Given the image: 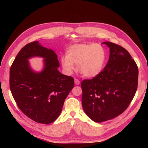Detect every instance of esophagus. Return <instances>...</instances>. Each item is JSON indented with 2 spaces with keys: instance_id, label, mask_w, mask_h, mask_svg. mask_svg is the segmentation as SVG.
Returning a JSON list of instances; mask_svg holds the SVG:
<instances>
[{
  "instance_id": "esophagus-1",
  "label": "esophagus",
  "mask_w": 148,
  "mask_h": 148,
  "mask_svg": "<svg viewBox=\"0 0 148 148\" xmlns=\"http://www.w3.org/2000/svg\"><path fill=\"white\" fill-rule=\"evenodd\" d=\"M79 83H80L79 80L78 79H77V78H75V84L76 85H78Z\"/></svg>"
}]
</instances>
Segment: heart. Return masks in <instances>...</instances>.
<instances>
[{"label":"heart","mask_w":148,"mask_h":148,"mask_svg":"<svg viewBox=\"0 0 148 148\" xmlns=\"http://www.w3.org/2000/svg\"><path fill=\"white\" fill-rule=\"evenodd\" d=\"M106 59V51L100 44L79 43L70 46L66 56L60 58L64 72L71 75L77 64L78 70L84 77L91 78L99 75L102 70Z\"/></svg>","instance_id":"1"}]
</instances>
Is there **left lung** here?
Returning <instances> with one entry per match:
<instances>
[{"label": "left lung", "mask_w": 148, "mask_h": 148, "mask_svg": "<svg viewBox=\"0 0 148 148\" xmlns=\"http://www.w3.org/2000/svg\"><path fill=\"white\" fill-rule=\"evenodd\" d=\"M110 49L104 70L91 79H84L82 106L95 122H102L122 114L130 104L138 87V66L129 52L118 44L104 42Z\"/></svg>", "instance_id": "8db88e82"}]
</instances>
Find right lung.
I'll return each instance as SVG.
<instances>
[{
  "label": "right lung",
  "instance_id": "obj_1",
  "mask_svg": "<svg viewBox=\"0 0 148 148\" xmlns=\"http://www.w3.org/2000/svg\"><path fill=\"white\" fill-rule=\"evenodd\" d=\"M33 56L45 59L41 73L30 69L27 60ZM59 65L54 51L34 41L21 49L10 67L12 95L22 112L38 123L54 122L74 86L73 78L62 74L57 69Z\"/></svg>",
  "mask_w": 148,
  "mask_h": 148
}]
</instances>
